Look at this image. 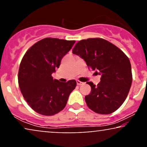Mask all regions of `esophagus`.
Here are the masks:
<instances>
[{
    "label": "esophagus",
    "instance_id": "34e87169",
    "mask_svg": "<svg viewBox=\"0 0 147 147\" xmlns=\"http://www.w3.org/2000/svg\"><path fill=\"white\" fill-rule=\"evenodd\" d=\"M76 82H77V84H78V85H80H80H82V84H84V82H81V81H79V80H77Z\"/></svg>",
    "mask_w": 147,
    "mask_h": 147
}]
</instances>
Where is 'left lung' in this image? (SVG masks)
Instances as JSON below:
<instances>
[{"label":"left lung","mask_w":147,"mask_h":147,"mask_svg":"<svg viewBox=\"0 0 147 147\" xmlns=\"http://www.w3.org/2000/svg\"><path fill=\"white\" fill-rule=\"evenodd\" d=\"M72 53L84 59L88 69L101 75L97 86L92 82H86L91 87L89 95L85 96L88 108L101 115L111 114L120 108L132 82L131 63L125 54L101 38L78 41Z\"/></svg>","instance_id":"8db88e82"}]
</instances>
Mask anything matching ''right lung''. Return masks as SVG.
Listing matches in <instances>:
<instances>
[{
	"instance_id": "obj_1",
	"label": "right lung",
	"mask_w": 147,
	"mask_h": 147,
	"mask_svg": "<svg viewBox=\"0 0 147 147\" xmlns=\"http://www.w3.org/2000/svg\"><path fill=\"white\" fill-rule=\"evenodd\" d=\"M76 41L45 38L27 50L20 65L18 84L24 98L36 112L52 116L64 109L76 81L53 79L63 57Z\"/></svg>"
}]
</instances>
